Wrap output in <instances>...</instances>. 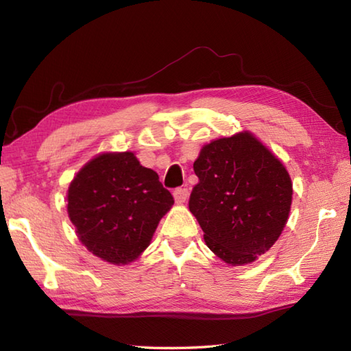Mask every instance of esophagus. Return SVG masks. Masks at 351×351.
<instances>
[{"mask_svg":"<svg viewBox=\"0 0 351 351\" xmlns=\"http://www.w3.org/2000/svg\"><path fill=\"white\" fill-rule=\"evenodd\" d=\"M173 197L176 200V204H184L185 200H187V197H189V189H185V187L176 189L173 191Z\"/></svg>","mask_w":351,"mask_h":351,"instance_id":"esophagus-1","label":"esophagus"}]
</instances>
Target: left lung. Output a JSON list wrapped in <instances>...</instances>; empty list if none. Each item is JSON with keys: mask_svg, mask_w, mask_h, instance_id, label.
<instances>
[{"mask_svg": "<svg viewBox=\"0 0 351 351\" xmlns=\"http://www.w3.org/2000/svg\"><path fill=\"white\" fill-rule=\"evenodd\" d=\"M189 208L208 247L228 264L253 263L278 241L293 184L283 164L250 132L202 147Z\"/></svg>", "mask_w": 351, "mask_h": 351, "instance_id": "left-lung-1", "label": "left lung"}]
</instances>
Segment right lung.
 Instances as JSON below:
<instances>
[{
	"label": "right lung",
	"mask_w": 351,
	"mask_h": 351,
	"mask_svg": "<svg viewBox=\"0 0 351 351\" xmlns=\"http://www.w3.org/2000/svg\"><path fill=\"white\" fill-rule=\"evenodd\" d=\"M173 202L158 175L141 166L132 152L96 156L68 191L69 219L81 243L116 265L138 258Z\"/></svg>",
	"instance_id": "obj_1"
}]
</instances>
